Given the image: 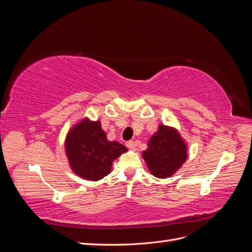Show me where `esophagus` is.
<instances>
[{"mask_svg": "<svg viewBox=\"0 0 252 252\" xmlns=\"http://www.w3.org/2000/svg\"><path fill=\"white\" fill-rule=\"evenodd\" d=\"M126 146H127L129 149H131V150H135V148H136V145H135V143H134L133 141H128V142H126Z\"/></svg>", "mask_w": 252, "mask_h": 252, "instance_id": "34e87169", "label": "esophagus"}]
</instances>
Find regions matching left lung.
I'll list each match as a JSON object with an SVG mask.
<instances>
[{"mask_svg": "<svg viewBox=\"0 0 252 252\" xmlns=\"http://www.w3.org/2000/svg\"><path fill=\"white\" fill-rule=\"evenodd\" d=\"M142 156L151 174L158 179H166L186 162L187 146L177 129L159 124Z\"/></svg>", "mask_w": 252, "mask_h": 252, "instance_id": "8db88e82", "label": "left lung"}]
</instances>
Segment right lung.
I'll return each mask as SVG.
<instances>
[{
	"label": "right lung",
	"mask_w": 252,
	"mask_h": 252,
	"mask_svg": "<svg viewBox=\"0 0 252 252\" xmlns=\"http://www.w3.org/2000/svg\"><path fill=\"white\" fill-rule=\"evenodd\" d=\"M65 151L72 171L89 181L108 175L112 162L127 151L124 145L108 141L101 122L85 118L67 133Z\"/></svg>",
	"instance_id": "add662e5"
}]
</instances>
